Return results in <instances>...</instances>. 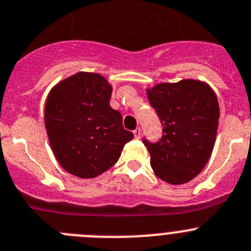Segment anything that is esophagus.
I'll return each instance as SVG.
<instances>
[{
    "mask_svg": "<svg viewBox=\"0 0 251 251\" xmlns=\"http://www.w3.org/2000/svg\"><path fill=\"white\" fill-rule=\"evenodd\" d=\"M133 134H134L135 139H139L140 134H142V132H140V128H137V129L133 130Z\"/></svg>",
    "mask_w": 251,
    "mask_h": 251,
    "instance_id": "1",
    "label": "esophagus"
}]
</instances>
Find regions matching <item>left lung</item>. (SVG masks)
Instances as JSON below:
<instances>
[{
	"label": "left lung",
	"mask_w": 251,
	"mask_h": 251,
	"mask_svg": "<svg viewBox=\"0 0 251 251\" xmlns=\"http://www.w3.org/2000/svg\"><path fill=\"white\" fill-rule=\"evenodd\" d=\"M163 137L156 143L143 138L157 177L173 185L195 178L206 166L216 142L219 104L207 83L182 80L148 90Z\"/></svg>",
	"instance_id": "left-lung-1"
}]
</instances>
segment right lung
<instances>
[{
  "label": "right lung",
  "instance_id": "obj_1",
  "mask_svg": "<svg viewBox=\"0 0 251 251\" xmlns=\"http://www.w3.org/2000/svg\"><path fill=\"white\" fill-rule=\"evenodd\" d=\"M112 86L100 74L77 73L51 88L44 121L56 160L71 175L92 178L118 161L134 138L109 106Z\"/></svg>",
  "mask_w": 251,
  "mask_h": 251
}]
</instances>
